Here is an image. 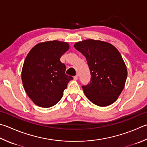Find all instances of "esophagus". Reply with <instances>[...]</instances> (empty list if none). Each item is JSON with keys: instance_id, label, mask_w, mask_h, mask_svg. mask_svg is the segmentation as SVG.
<instances>
[{"instance_id": "34e87169", "label": "esophagus", "mask_w": 147, "mask_h": 147, "mask_svg": "<svg viewBox=\"0 0 147 147\" xmlns=\"http://www.w3.org/2000/svg\"><path fill=\"white\" fill-rule=\"evenodd\" d=\"M78 78H79V74H77L76 76L74 77V80H77V79H78Z\"/></svg>"}]
</instances>
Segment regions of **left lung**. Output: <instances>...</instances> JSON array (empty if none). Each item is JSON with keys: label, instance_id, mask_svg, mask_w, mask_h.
<instances>
[{"label": "left lung", "instance_id": "obj_1", "mask_svg": "<svg viewBox=\"0 0 147 147\" xmlns=\"http://www.w3.org/2000/svg\"><path fill=\"white\" fill-rule=\"evenodd\" d=\"M84 55L91 73L90 83L82 88L86 97L98 106L117 100L125 84L127 70L122 57L112 44L88 39L74 44Z\"/></svg>", "mask_w": 147, "mask_h": 147}]
</instances>
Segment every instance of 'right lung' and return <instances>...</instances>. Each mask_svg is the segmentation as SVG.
<instances>
[{
	"instance_id": "right-lung-1",
	"label": "right lung",
	"mask_w": 147,
	"mask_h": 147,
	"mask_svg": "<svg viewBox=\"0 0 147 147\" xmlns=\"http://www.w3.org/2000/svg\"><path fill=\"white\" fill-rule=\"evenodd\" d=\"M70 48L67 42L57 40L41 42L32 47L24 61L22 81L27 95L37 106L50 107L63 95L73 77L65 74L60 61Z\"/></svg>"
}]
</instances>
